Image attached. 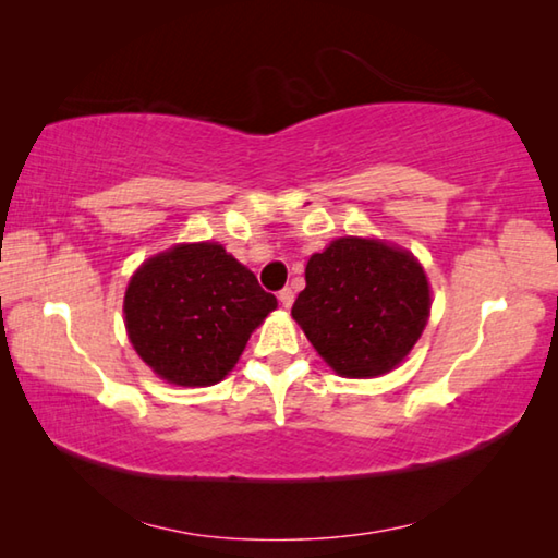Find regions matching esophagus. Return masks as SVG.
Returning a JSON list of instances; mask_svg holds the SVG:
<instances>
[{
  "mask_svg": "<svg viewBox=\"0 0 558 558\" xmlns=\"http://www.w3.org/2000/svg\"><path fill=\"white\" fill-rule=\"evenodd\" d=\"M278 300H280V305L288 310V307L292 305V300H295V292H292L290 288H286V290H280V292H278Z\"/></svg>",
  "mask_w": 558,
  "mask_h": 558,
  "instance_id": "1",
  "label": "esophagus"
}]
</instances>
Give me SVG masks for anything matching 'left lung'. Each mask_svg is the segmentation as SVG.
Wrapping results in <instances>:
<instances>
[{"label": "left lung", "mask_w": 558, "mask_h": 558, "mask_svg": "<svg viewBox=\"0 0 558 558\" xmlns=\"http://www.w3.org/2000/svg\"><path fill=\"white\" fill-rule=\"evenodd\" d=\"M305 282L292 319L339 376L372 379L396 369L426 329V270L379 239L332 241L310 256Z\"/></svg>", "instance_id": "left-lung-1"}]
</instances>
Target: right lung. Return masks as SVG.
Returning a JSON list of instances; mask_svg holds the SVG:
<instances>
[{
	"label": "right lung",
	"mask_w": 558,
	"mask_h": 558,
	"mask_svg": "<svg viewBox=\"0 0 558 558\" xmlns=\"http://www.w3.org/2000/svg\"><path fill=\"white\" fill-rule=\"evenodd\" d=\"M276 307V295L211 241L147 258L122 302L130 344L159 379L177 386L219 384Z\"/></svg>",
	"instance_id": "1"
}]
</instances>
